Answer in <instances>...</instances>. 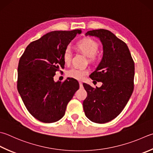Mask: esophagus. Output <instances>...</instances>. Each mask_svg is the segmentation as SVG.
<instances>
[{"label":"esophagus","instance_id":"1","mask_svg":"<svg viewBox=\"0 0 153 153\" xmlns=\"http://www.w3.org/2000/svg\"><path fill=\"white\" fill-rule=\"evenodd\" d=\"M79 86H80V88L83 87V86H82V83L81 82H79Z\"/></svg>","mask_w":153,"mask_h":153}]
</instances>
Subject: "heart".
I'll use <instances>...</instances> for the list:
<instances>
[{
    "mask_svg": "<svg viewBox=\"0 0 153 153\" xmlns=\"http://www.w3.org/2000/svg\"><path fill=\"white\" fill-rule=\"evenodd\" d=\"M77 47L79 50L87 57L90 58L91 60L94 59L95 55L99 50V45L93 39L86 38L82 40L77 43ZM71 59V51L70 48L67 47L63 53V60L65 63H69ZM88 71L84 68L73 67L69 69L67 72V76L73 78L76 80H82Z\"/></svg>",
    "mask_w": 153,
    "mask_h": 153,
    "instance_id": "1",
    "label": "heart"
}]
</instances>
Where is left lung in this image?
Instances as JSON below:
<instances>
[{
  "mask_svg": "<svg viewBox=\"0 0 153 153\" xmlns=\"http://www.w3.org/2000/svg\"><path fill=\"white\" fill-rule=\"evenodd\" d=\"M102 45L101 61L90 77L102 82L94 88L84 83L87 97L83 101L85 114L92 122L106 123L116 118L125 108L134 89V63L127 45L111 31H88Z\"/></svg>",
  "mask_w": 153,
  "mask_h": 153,
  "instance_id": "left-lung-1",
  "label": "left lung"
}]
</instances>
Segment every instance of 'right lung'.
<instances>
[{"label":"right lung","mask_w":153,"mask_h":153,"mask_svg":"<svg viewBox=\"0 0 153 153\" xmlns=\"http://www.w3.org/2000/svg\"><path fill=\"white\" fill-rule=\"evenodd\" d=\"M81 30L52 31L27 46L19 60L17 89L26 108L40 121L62 119L67 104L79 88L76 80L54 82V76L65 67L63 53Z\"/></svg>","instance_id":"1"}]
</instances>
